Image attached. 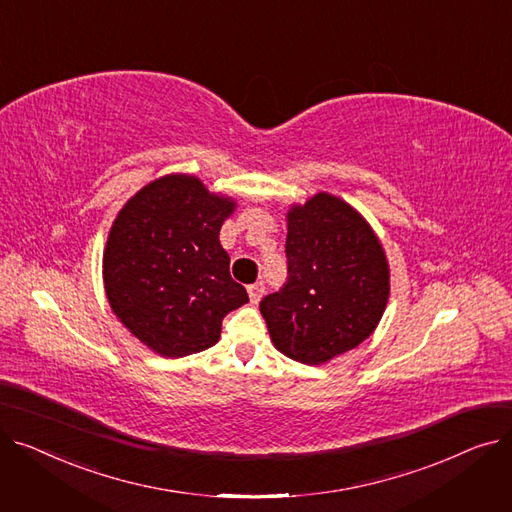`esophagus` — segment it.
Masks as SVG:
<instances>
[{"label":"esophagus","mask_w":512,"mask_h":512,"mask_svg":"<svg viewBox=\"0 0 512 512\" xmlns=\"http://www.w3.org/2000/svg\"><path fill=\"white\" fill-rule=\"evenodd\" d=\"M247 290H249V299H251V303H259V301H261V297H263V292H265V286H263L261 282H255V284H251Z\"/></svg>","instance_id":"obj_1"}]
</instances>
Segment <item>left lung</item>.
<instances>
[{"label":"left lung","mask_w":512,"mask_h":512,"mask_svg":"<svg viewBox=\"0 0 512 512\" xmlns=\"http://www.w3.org/2000/svg\"><path fill=\"white\" fill-rule=\"evenodd\" d=\"M288 282L259 303L286 357L321 365L378 328L390 297L382 242L346 201L317 193L288 215Z\"/></svg>","instance_id":"obj_1"}]
</instances>
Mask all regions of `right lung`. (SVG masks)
Returning <instances> with one entry per match:
<instances>
[{"mask_svg":"<svg viewBox=\"0 0 512 512\" xmlns=\"http://www.w3.org/2000/svg\"><path fill=\"white\" fill-rule=\"evenodd\" d=\"M234 207L199 178L168 174L120 209L103 251L105 294L153 353L178 359L205 351L220 340L222 319L249 303L220 245Z\"/></svg>","mask_w":512,"mask_h":512,"instance_id":"obj_1","label":"right lung"}]
</instances>
